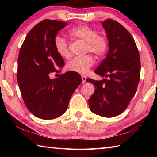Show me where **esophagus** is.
<instances>
[{"mask_svg":"<svg viewBox=\"0 0 157 157\" xmlns=\"http://www.w3.org/2000/svg\"><path fill=\"white\" fill-rule=\"evenodd\" d=\"M82 83L84 84V83L86 82V77L84 75H82Z\"/></svg>","mask_w":157,"mask_h":157,"instance_id":"1","label":"esophagus"}]
</instances>
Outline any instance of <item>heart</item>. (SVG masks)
<instances>
[{"label": "heart", "mask_w": 157, "mask_h": 157, "mask_svg": "<svg viewBox=\"0 0 157 157\" xmlns=\"http://www.w3.org/2000/svg\"><path fill=\"white\" fill-rule=\"evenodd\" d=\"M69 35L73 38L82 40L86 42V52H90L96 56L105 55L108 48V40L106 37L98 35L96 29L88 25H81L73 28L69 32ZM56 52L63 58H68L70 52L67 42L61 36H56L54 40ZM94 64V59L90 55H85L82 57H75L67 65L69 71L86 74Z\"/></svg>", "instance_id": "b5f03b06"}]
</instances>
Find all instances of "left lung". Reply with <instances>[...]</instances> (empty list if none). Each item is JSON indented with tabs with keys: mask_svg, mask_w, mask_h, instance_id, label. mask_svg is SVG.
I'll return each mask as SVG.
<instances>
[{
	"mask_svg": "<svg viewBox=\"0 0 157 157\" xmlns=\"http://www.w3.org/2000/svg\"><path fill=\"white\" fill-rule=\"evenodd\" d=\"M109 42V52L94 72L104 79H87L95 87L88 99L90 111L113 117L125 111L135 95L140 77V59L134 38L119 23L102 21Z\"/></svg>",
	"mask_w": 157,
	"mask_h": 157,
	"instance_id": "obj_1",
	"label": "left lung"
}]
</instances>
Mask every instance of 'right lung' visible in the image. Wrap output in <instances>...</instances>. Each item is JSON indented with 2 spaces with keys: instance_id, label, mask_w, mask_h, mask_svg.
Wrapping results in <instances>:
<instances>
[{
  "instance_id": "right-lung-1",
  "label": "right lung",
  "mask_w": 157,
  "mask_h": 157,
  "mask_svg": "<svg viewBox=\"0 0 157 157\" xmlns=\"http://www.w3.org/2000/svg\"><path fill=\"white\" fill-rule=\"evenodd\" d=\"M67 22L45 19L36 25L24 40L17 60V82L25 106L33 115L52 119L66 112L73 93L82 81L79 73L69 71L58 78L49 73L65 65L54 40Z\"/></svg>"
}]
</instances>
